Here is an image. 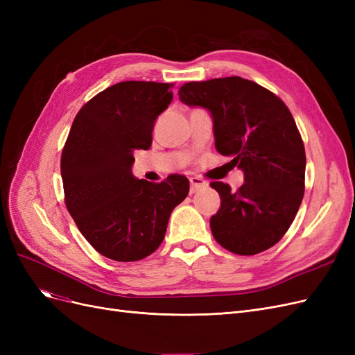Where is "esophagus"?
Wrapping results in <instances>:
<instances>
[{
    "mask_svg": "<svg viewBox=\"0 0 355 355\" xmlns=\"http://www.w3.org/2000/svg\"><path fill=\"white\" fill-rule=\"evenodd\" d=\"M191 194H194V192L200 191V189H206L209 187V184L206 180H202L201 178H191Z\"/></svg>",
    "mask_w": 355,
    "mask_h": 355,
    "instance_id": "esophagus-1",
    "label": "esophagus"
}]
</instances>
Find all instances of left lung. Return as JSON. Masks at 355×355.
<instances>
[{
	"label": "left lung",
	"mask_w": 355,
	"mask_h": 355,
	"mask_svg": "<svg viewBox=\"0 0 355 355\" xmlns=\"http://www.w3.org/2000/svg\"><path fill=\"white\" fill-rule=\"evenodd\" d=\"M179 99L209 111L216 151L244 175L237 192L210 184L220 196L210 218L214 240L245 256L270 249L290 228L305 191V148L292 114L274 93L241 77L187 83Z\"/></svg>",
	"instance_id": "left-lung-1"
}]
</instances>
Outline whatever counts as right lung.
<instances>
[{"label": "right lung", "instance_id": "right-lung-1", "mask_svg": "<svg viewBox=\"0 0 355 355\" xmlns=\"http://www.w3.org/2000/svg\"><path fill=\"white\" fill-rule=\"evenodd\" d=\"M171 84L123 81L96 94L72 123L62 153L65 202L96 250L116 262L154 253L168 218L189 192V180L161 184L133 176L136 149H149L157 116L173 99Z\"/></svg>", "mask_w": 355, "mask_h": 355}]
</instances>
